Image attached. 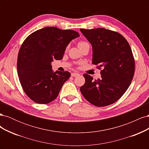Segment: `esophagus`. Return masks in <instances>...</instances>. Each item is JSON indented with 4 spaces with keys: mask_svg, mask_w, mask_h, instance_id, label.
Returning a JSON list of instances; mask_svg holds the SVG:
<instances>
[{
    "mask_svg": "<svg viewBox=\"0 0 149 149\" xmlns=\"http://www.w3.org/2000/svg\"><path fill=\"white\" fill-rule=\"evenodd\" d=\"M79 75V73H71V76H73V77H76V76H77Z\"/></svg>",
    "mask_w": 149,
    "mask_h": 149,
    "instance_id": "1",
    "label": "esophagus"
}]
</instances>
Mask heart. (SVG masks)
Here are the masks:
<instances>
[{
  "mask_svg": "<svg viewBox=\"0 0 149 149\" xmlns=\"http://www.w3.org/2000/svg\"><path fill=\"white\" fill-rule=\"evenodd\" d=\"M78 47H80L84 46V45H89V44L86 41H84V40H81V41H79L78 42Z\"/></svg>",
  "mask_w": 149,
  "mask_h": 149,
  "instance_id": "heart-1",
  "label": "heart"
}]
</instances>
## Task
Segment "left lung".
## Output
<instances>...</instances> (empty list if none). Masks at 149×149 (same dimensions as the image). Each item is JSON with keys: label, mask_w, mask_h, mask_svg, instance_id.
<instances>
[{"label": "left lung", "mask_w": 149, "mask_h": 149, "mask_svg": "<svg viewBox=\"0 0 149 149\" xmlns=\"http://www.w3.org/2000/svg\"><path fill=\"white\" fill-rule=\"evenodd\" d=\"M93 47V64L98 65L101 78L93 80L84 74L85 83L80 88L83 96L97 107L113 104L127 91L134 77L135 61L131 48L120 33L103 28L81 29Z\"/></svg>", "instance_id": "obj_1"}]
</instances>
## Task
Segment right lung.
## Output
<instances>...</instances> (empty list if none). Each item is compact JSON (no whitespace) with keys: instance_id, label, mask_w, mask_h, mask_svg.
Segmentation results:
<instances>
[{"instance_id":"right-lung-1","label":"right lung","mask_w":149,"mask_h":149,"mask_svg":"<svg viewBox=\"0 0 149 149\" xmlns=\"http://www.w3.org/2000/svg\"><path fill=\"white\" fill-rule=\"evenodd\" d=\"M79 36L74 30L48 26L26 38L18 55L17 72L22 87L30 100L46 104L57 97L71 74L54 73L51 62L61 60L68 45Z\"/></svg>"}]
</instances>
